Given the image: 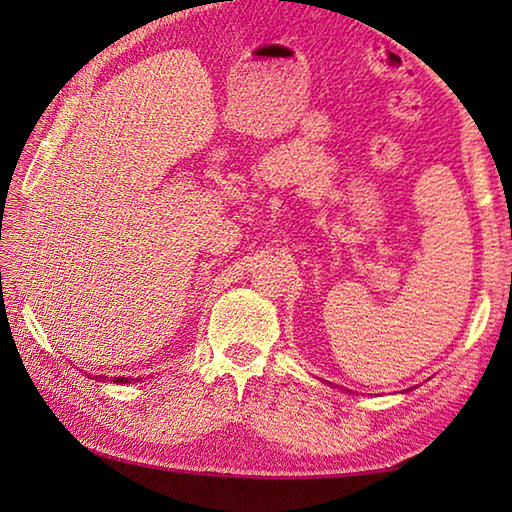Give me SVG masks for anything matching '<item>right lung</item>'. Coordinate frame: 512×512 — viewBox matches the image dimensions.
Returning a JSON list of instances; mask_svg holds the SVG:
<instances>
[{"mask_svg": "<svg viewBox=\"0 0 512 512\" xmlns=\"http://www.w3.org/2000/svg\"><path fill=\"white\" fill-rule=\"evenodd\" d=\"M90 379H92V375H90ZM97 379H99V381H103V379H106V375H97ZM131 381H137V379H128V377H115V379H112V384H131Z\"/></svg>", "mask_w": 512, "mask_h": 512, "instance_id": "obj_1", "label": "right lung"}]
</instances>
